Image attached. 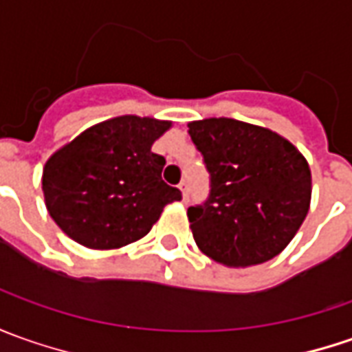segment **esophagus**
<instances>
[{"label": "esophagus", "instance_id": "obj_1", "mask_svg": "<svg viewBox=\"0 0 352 352\" xmlns=\"http://www.w3.org/2000/svg\"><path fill=\"white\" fill-rule=\"evenodd\" d=\"M179 188H181V192H183V197L187 199V195H188V185H187V181H181V183H179Z\"/></svg>", "mask_w": 352, "mask_h": 352}]
</instances>
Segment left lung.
<instances>
[{
    "instance_id": "8db88e82",
    "label": "left lung",
    "mask_w": 352,
    "mask_h": 352,
    "mask_svg": "<svg viewBox=\"0 0 352 352\" xmlns=\"http://www.w3.org/2000/svg\"><path fill=\"white\" fill-rule=\"evenodd\" d=\"M188 134L210 179L208 197L187 210L200 251L228 267L276 257L308 214L304 155L283 136L234 118L190 122Z\"/></svg>"
}]
</instances>
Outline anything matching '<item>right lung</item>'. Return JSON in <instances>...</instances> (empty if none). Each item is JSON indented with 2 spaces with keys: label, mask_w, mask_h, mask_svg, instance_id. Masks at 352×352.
<instances>
[{
  "label": "right lung",
  "mask_w": 352,
  "mask_h": 352,
  "mask_svg": "<svg viewBox=\"0 0 352 352\" xmlns=\"http://www.w3.org/2000/svg\"><path fill=\"white\" fill-rule=\"evenodd\" d=\"M171 122L118 116L87 128L46 162V208L74 241L116 249L144 237L181 190L162 179L152 144Z\"/></svg>",
  "instance_id": "right-lung-1"
}]
</instances>
